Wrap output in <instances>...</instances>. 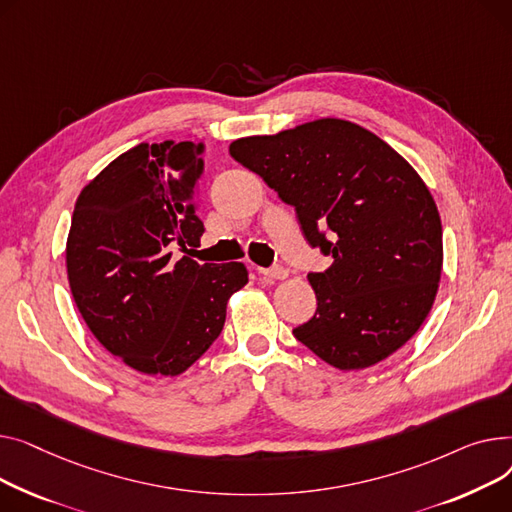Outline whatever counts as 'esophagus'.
<instances>
[{"label": "esophagus", "mask_w": 512, "mask_h": 512, "mask_svg": "<svg viewBox=\"0 0 512 512\" xmlns=\"http://www.w3.org/2000/svg\"><path fill=\"white\" fill-rule=\"evenodd\" d=\"M258 273L264 279H285L287 277V270L283 266H273V268H258Z\"/></svg>", "instance_id": "1"}]
</instances>
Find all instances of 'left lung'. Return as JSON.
I'll return each instance as SVG.
<instances>
[{
	"label": "left lung",
	"mask_w": 512,
	"mask_h": 512,
	"mask_svg": "<svg viewBox=\"0 0 512 512\" xmlns=\"http://www.w3.org/2000/svg\"><path fill=\"white\" fill-rule=\"evenodd\" d=\"M295 217L306 242L333 256L310 273L316 314L293 335L339 370L370 368L403 347L432 310L442 225L415 169L376 134L345 119L231 142Z\"/></svg>",
	"instance_id": "1"
}]
</instances>
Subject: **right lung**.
<instances>
[{
    "instance_id": "1",
    "label": "right lung",
    "mask_w": 512,
    "mask_h": 512,
    "mask_svg": "<svg viewBox=\"0 0 512 512\" xmlns=\"http://www.w3.org/2000/svg\"><path fill=\"white\" fill-rule=\"evenodd\" d=\"M202 144H138L78 196L66 246L74 302L90 333L148 376H177L221 335L242 262L198 264Z\"/></svg>"
}]
</instances>
